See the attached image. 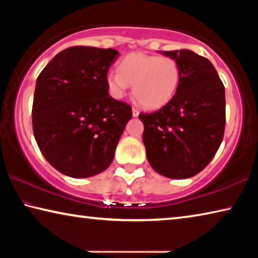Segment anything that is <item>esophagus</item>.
<instances>
[{
	"label": "esophagus",
	"instance_id": "34e87169",
	"mask_svg": "<svg viewBox=\"0 0 258 258\" xmlns=\"http://www.w3.org/2000/svg\"><path fill=\"white\" fill-rule=\"evenodd\" d=\"M139 113H140V111L138 110L137 108H132V115H133V117H138Z\"/></svg>",
	"mask_w": 258,
	"mask_h": 258
}]
</instances>
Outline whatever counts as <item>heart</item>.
I'll return each instance as SVG.
<instances>
[{
  "mask_svg": "<svg viewBox=\"0 0 258 258\" xmlns=\"http://www.w3.org/2000/svg\"><path fill=\"white\" fill-rule=\"evenodd\" d=\"M118 72L107 75V85L112 97L123 98L128 85L142 107L157 109L165 106L175 95L180 85L181 69L169 56L133 52L118 64Z\"/></svg>",
  "mask_w": 258,
  "mask_h": 258,
  "instance_id": "obj_1",
  "label": "heart"
}]
</instances>
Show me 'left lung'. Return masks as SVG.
<instances>
[{"mask_svg":"<svg viewBox=\"0 0 258 258\" xmlns=\"http://www.w3.org/2000/svg\"><path fill=\"white\" fill-rule=\"evenodd\" d=\"M177 61L180 85L159 110L139 115L147 159L160 175L189 178L215 156L225 128V90L213 63L190 50L159 51Z\"/></svg>","mask_w":258,"mask_h":258,"instance_id":"1","label":"left lung"}]
</instances>
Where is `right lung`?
Masks as SVG:
<instances>
[{
  "label": "right lung",
  "instance_id": "right-lung-1",
  "mask_svg": "<svg viewBox=\"0 0 258 258\" xmlns=\"http://www.w3.org/2000/svg\"><path fill=\"white\" fill-rule=\"evenodd\" d=\"M118 51L73 46L59 52L37 77L33 132L42 155L74 178L110 166L132 108L109 95L107 74Z\"/></svg>",
  "mask_w": 258,
  "mask_h": 258
}]
</instances>
